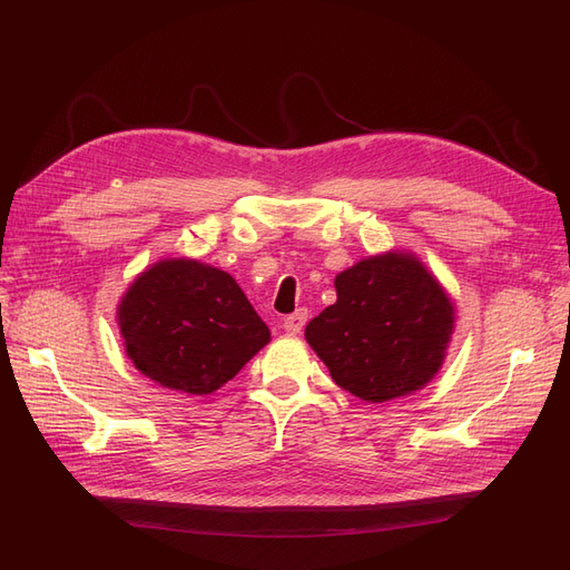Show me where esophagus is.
Wrapping results in <instances>:
<instances>
[{"label":"esophagus","instance_id":"1","mask_svg":"<svg viewBox=\"0 0 570 570\" xmlns=\"http://www.w3.org/2000/svg\"><path fill=\"white\" fill-rule=\"evenodd\" d=\"M306 316H308L306 308H299V312H295V314L287 316V318L283 321V331H285L287 335H299L304 323H306Z\"/></svg>","mask_w":570,"mask_h":570}]
</instances>
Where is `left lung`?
Masks as SVG:
<instances>
[{"instance_id":"8db88e82","label":"left lung","mask_w":570,"mask_h":570,"mask_svg":"<svg viewBox=\"0 0 570 570\" xmlns=\"http://www.w3.org/2000/svg\"><path fill=\"white\" fill-rule=\"evenodd\" d=\"M337 302L308 321L304 337L333 381L364 402L421 390L442 368L454 306L416 256L385 252L337 273Z\"/></svg>"}]
</instances>
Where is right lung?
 Returning a JSON list of instances; mask_svg holds the SVG:
<instances>
[{"instance_id": "1", "label": "right lung", "mask_w": 570, "mask_h": 570, "mask_svg": "<svg viewBox=\"0 0 570 570\" xmlns=\"http://www.w3.org/2000/svg\"><path fill=\"white\" fill-rule=\"evenodd\" d=\"M118 327L137 371L187 394L216 392L271 340L233 275L195 258H161L137 275Z\"/></svg>"}]
</instances>
